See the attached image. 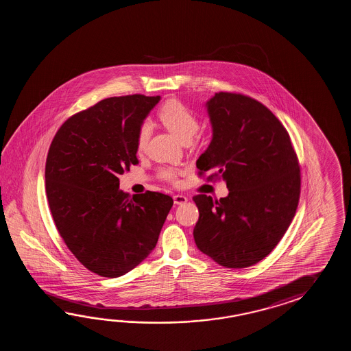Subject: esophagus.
Returning a JSON list of instances; mask_svg holds the SVG:
<instances>
[{"label": "esophagus", "mask_w": 351, "mask_h": 351, "mask_svg": "<svg viewBox=\"0 0 351 351\" xmlns=\"http://www.w3.org/2000/svg\"><path fill=\"white\" fill-rule=\"evenodd\" d=\"M173 201H174V204H184L188 199L183 194H176V195H173Z\"/></svg>", "instance_id": "esophagus-1"}]
</instances>
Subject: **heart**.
<instances>
[{
	"label": "heart",
	"mask_w": 351,
	"mask_h": 351,
	"mask_svg": "<svg viewBox=\"0 0 351 351\" xmlns=\"http://www.w3.org/2000/svg\"><path fill=\"white\" fill-rule=\"evenodd\" d=\"M159 119L168 128L173 134L178 138L179 141L183 143H188L192 136H193L198 128H199V118L195 112L188 106V105L182 103L180 100L172 99L168 100L163 106L160 108V110L158 112ZM150 138V125L148 123H143L138 129L136 133V150L139 153H142L147 148ZM160 177L177 183L178 182L179 171L173 169V168H165L160 171Z\"/></svg>",
	"instance_id": "b5f03b06"
}]
</instances>
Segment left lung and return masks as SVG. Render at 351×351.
<instances>
[{
    "instance_id": "8db88e82",
    "label": "left lung",
    "mask_w": 351,
    "mask_h": 351,
    "mask_svg": "<svg viewBox=\"0 0 351 351\" xmlns=\"http://www.w3.org/2000/svg\"><path fill=\"white\" fill-rule=\"evenodd\" d=\"M207 110L213 138L197 160L198 176L223 179L230 193L221 199L194 195V241L218 265L245 269L272 252L295 217L298 156L281 121L256 99L219 91Z\"/></svg>"
}]
</instances>
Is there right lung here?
I'll return each instance as SVG.
<instances>
[{
  "mask_svg": "<svg viewBox=\"0 0 351 351\" xmlns=\"http://www.w3.org/2000/svg\"><path fill=\"white\" fill-rule=\"evenodd\" d=\"M160 97H108L60 127L46 158V197L67 248L99 276L119 277L157 245L172 208L159 192L129 194L119 174L139 163L136 133Z\"/></svg>",
  "mask_w": 351,
  "mask_h": 351,
  "instance_id": "obj_1",
  "label": "right lung"
}]
</instances>
